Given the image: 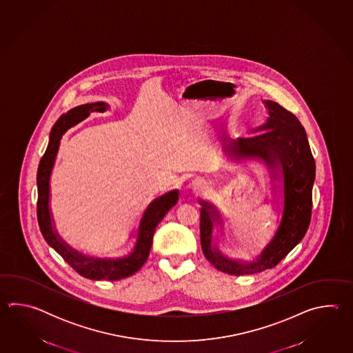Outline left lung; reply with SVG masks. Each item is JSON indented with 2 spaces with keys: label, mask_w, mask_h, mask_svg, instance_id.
<instances>
[{
  "label": "left lung",
  "mask_w": 353,
  "mask_h": 353,
  "mask_svg": "<svg viewBox=\"0 0 353 353\" xmlns=\"http://www.w3.org/2000/svg\"><path fill=\"white\" fill-rule=\"evenodd\" d=\"M270 117L257 128L261 134L240 137L233 150L240 155H257L272 164L280 161L284 173V214L278 232L255 263L227 260L212 250V219L210 204L202 203L201 245L203 254L216 269L230 275L256 274L276 266L303 237L312 218V190L315 179V161L307 143L305 130L299 120L276 102H265Z\"/></svg>",
  "instance_id": "obj_1"
}]
</instances>
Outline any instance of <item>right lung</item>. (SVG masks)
Masks as SVG:
<instances>
[{
	"instance_id": "right-lung-1",
	"label": "right lung",
	"mask_w": 353,
	"mask_h": 353,
	"mask_svg": "<svg viewBox=\"0 0 353 353\" xmlns=\"http://www.w3.org/2000/svg\"><path fill=\"white\" fill-rule=\"evenodd\" d=\"M105 103H90L75 107L69 112L61 114L59 120L55 122L49 137V143L46 154L40 160L38 168V222L40 231L46 242L67 261L83 278L90 280H120L128 278L141 269L150 254L152 237L157 225L164 218L168 210L173 208L178 202V192L173 190L168 194L160 196L151 203L143 214V221L139 228V237L135 250L131 255L120 260H96L78 254L68 246L65 242L60 240L58 234L54 232L50 212H49V179L53 169L55 155L58 152L59 141L68 128L84 120L90 112L105 111Z\"/></svg>"
}]
</instances>
